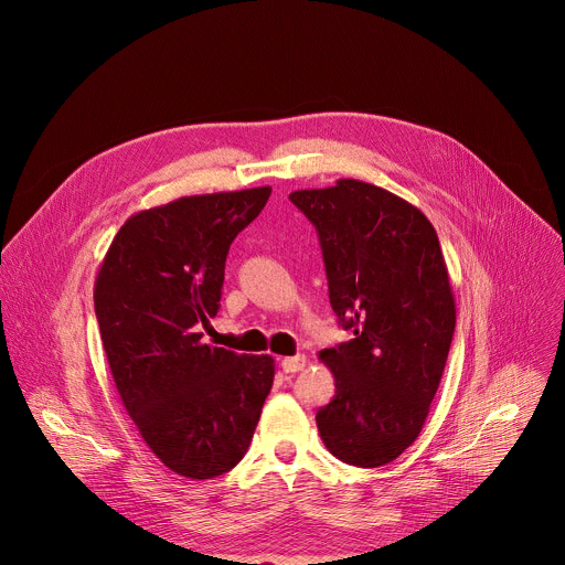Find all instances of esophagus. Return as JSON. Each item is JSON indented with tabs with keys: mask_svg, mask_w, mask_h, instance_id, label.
<instances>
[{
	"mask_svg": "<svg viewBox=\"0 0 565 565\" xmlns=\"http://www.w3.org/2000/svg\"><path fill=\"white\" fill-rule=\"evenodd\" d=\"M306 366V358L303 355H292V358H284L281 360V369L286 371V373H297V371H301Z\"/></svg>",
	"mask_w": 565,
	"mask_h": 565,
	"instance_id": "esophagus-1",
	"label": "esophagus"
}]
</instances>
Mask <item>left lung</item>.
Returning <instances> with one entry per match:
<instances>
[{"mask_svg": "<svg viewBox=\"0 0 565 565\" xmlns=\"http://www.w3.org/2000/svg\"><path fill=\"white\" fill-rule=\"evenodd\" d=\"M288 199L317 230L331 306L353 331L319 353L335 375L319 436L342 462L386 465L418 438L456 329L438 234L418 207L355 179Z\"/></svg>", "mask_w": 565, "mask_h": 565, "instance_id": "1", "label": "left lung"}]
</instances>
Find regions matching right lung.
<instances>
[{
    "instance_id": "obj_1",
    "label": "right lung",
    "mask_w": 565,
    "mask_h": 565,
    "mask_svg": "<svg viewBox=\"0 0 565 565\" xmlns=\"http://www.w3.org/2000/svg\"><path fill=\"white\" fill-rule=\"evenodd\" d=\"M270 188L183 196L125 221L94 301L107 362L142 440L172 471L214 478L246 456L273 388L268 355L203 344L234 236Z\"/></svg>"
}]
</instances>
